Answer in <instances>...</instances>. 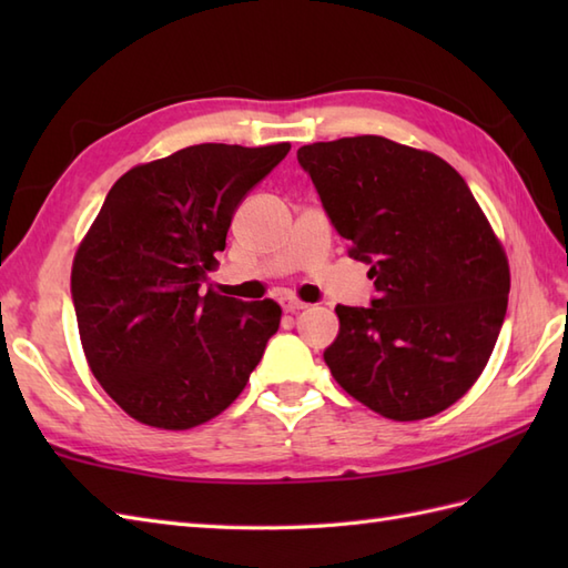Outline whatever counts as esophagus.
<instances>
[{
	"label": "esophagus",
	"mask_w": 568,
	"mask_h": 568,
	"mask_svg": "<svg viewBox=\"0 0 568 568\" xmlns=\"http://www.w3.org/2000/svg\"><path fill=\"white\" fill-rule=\"evenodd\" d=\"M281 305H283V310H285V312H291V315H295V312H300V310H305V307H307V303H303V300H297V297H293V295L283 297V300H281Z\"/></svg>",
	"instance_id": "esophagus-1"
}]
</instances>
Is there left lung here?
I'll list each match as a JSON object with an SVG mask.
<instances>
[{
    "instance_id": "1",
    "label": "left lung",
    "mask_w": 568,
    "mask_h": 568,
    "mask_svg": "<svg viewBox=\"0 0 568 568\" xmlns=\"http://www.w3.org/2000/svg\"><path fill=\"white\" fill-rule=\"evenodd\" d=\"M297 161L378 293L334 307V381L388 419L439 415L484 373L508 310L510 265L488 216L449 163L390 139L310 143Z\"/></svg>"
}]
</instances>
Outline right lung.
Masks as SVG:
<instances>
[{"instance_id": "add662e5", "label": "right lung", "mask_w": 568, "mask_h": 568, "mask_svg": "<svg viewBox=\"0 0 568 568\" xmlns=\"http://www.w3.org/2000/svg\"><path fill=\"white\" fill-rule=\"evenodd\" d=\"M291 143H200L134 165L80 241L70 291L84 358L141 425L183 432L222 415L258 366L283 310L202 285L234 210Z\"/></svg>"}]
</instances>
